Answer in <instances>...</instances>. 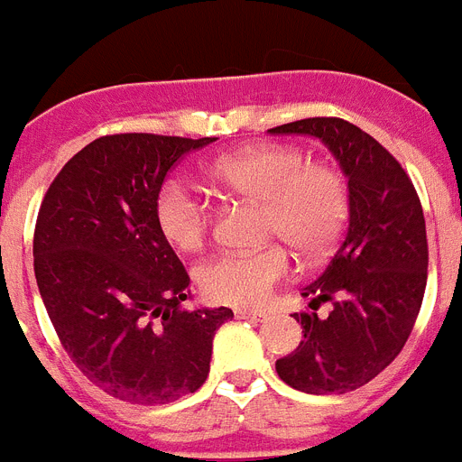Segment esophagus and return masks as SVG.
<instances>
[{"label":"esophagus","instance_id":"obj_1","mask_svg":"<svg viewBox=\"0 0 462 462\" xmlns=\"http://www.w3.org/2000/svg\"><path fill=\"white\" fill-rule=\"evenodd\" d=\"M236 317L238 319H250V321H266V312H256V310H236Z\"/></svg>","mask_w":462,"mask_h":462}]
</instances>
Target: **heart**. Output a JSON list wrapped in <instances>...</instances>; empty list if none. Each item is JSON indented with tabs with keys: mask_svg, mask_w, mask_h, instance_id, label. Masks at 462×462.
Returning a JSON list of instances; mask_svg holds the SVG:
<instances>
[{
	"mask_svg": "<svg viewBox=\"0 0 462 462\" xmlns=\"http://www.w3.org/2000/svg\"><path fill=\"white\" fill-rule=\"evenodd\" d=\"M208 178L231 194L261 201V236L282 238L305 259H317L337 243L349 217L345 175L330 164L308 162L293 145H252L222 154ZM157 226L175 250H199L210 231V206L187 182L169 180L154 203ZM293 259L284 245L222 252L199 268L208 300L236 308H261L273 289L289 280Z\"/></svg>",
	"mask_w": 462,
	"mask_h": 462,
	"instance_id": "1",
	"label": "heart"
}]
</instances>
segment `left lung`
Here are the masks:
<instances>
[{
	"mask_svg": "<svg viewBox=\"0 0 462 462\" xmlns=\"http://www.w3.org/2000/svg\"><path fill=\"white\" fill-rule=\"evenodd\" d=\"M271 134L321 138L349 178V224L321 275L303 289L328 317L296 312L298 349L275 363L282 382L303 393L354 391L377 377L405 346L428 280L426 219L398 159L342 117H308Z\"/></svg>",
	"mask_w": 462,
	"mask_h": 462,
	"instance_id": "1",
	"label": "left lung"
}]
</instances>
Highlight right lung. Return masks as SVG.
<instances>
[{
  "mask_svg": "<svg viewBox=\"0 0 462 462\" xmlns=\"http://www.w3.org/2000/svg\"><path fill=\"white\" fill-rule=\"evenodd\" d=\"M215 138L113 134L85 145L48 187L34 275L69 358L101 391L166 405L208 377L228 308L185 310L187 275L154 217L175 162Z\"/></svg>",
  "mask_w": 462,
  "mask_h": 462,
  "instance_id": "1",
  "label": "right lung"
}]
</instances>
